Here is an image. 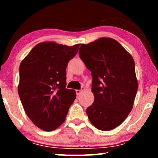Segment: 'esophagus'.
<instances>
[{
	"label": "esophagus",
	"mask_w": 158,
	"mask_h": 158,
	"mask_svg": "<svg viewBox=\"0 0 158 158\" xmlns=\"http://www.w3.org/2000/svg\"><path fill=\"white\" fill-rule=\"evenodd\" d=\"M85 90V88H82L81 90H76V93H77V95H79L80 93H81L83 90Z\"/></svg>",
	"instance_id": "esophagus-1"
}]
</instances>
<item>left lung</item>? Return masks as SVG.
<instances>
[{
	"label": "left lung",
	"instance_id": "1",
	"mask_svg": "<svg viewBox=\"0 0 158 158\" xmlns=\"http://www.w3.org/2000/svg\"><path fill=\"white\" fill-rule=\"evenodd\" d=\"M79 54L93 77L94 102L86 109L89 121L100 130H113L132 111L137 92L133 58L110 37L81 44Z\"/></svg>",
	"mask_w": 158,
	"mask_h": 158
}]
</instances>
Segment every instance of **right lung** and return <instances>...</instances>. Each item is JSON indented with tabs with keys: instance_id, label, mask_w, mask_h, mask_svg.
I'll use <instances>...</instances> for the list:
<instances>
[{
	"instance_id": "add662e5",
	"label": "right lung",
	"mask_w": 158,
	"mask_h": 158,
	"mask_svg": "<svg viewBox=\"0 0 158 158\" xmlns=\"http://www.w3.org/2000/svg\"><path fill=\"white\" fill-rule=\"evenodd\" d=\"M79 45L42 42L20 64L19 95L26 115L42 130L51 132L62 125L75 100V90L65 88L66 68Z\"/></svg>"
}]
</instances>
